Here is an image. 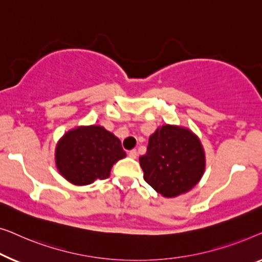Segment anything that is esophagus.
<instances>
[{"label": "esophagus", "mask_w": 262, "mask_h": 262, "mask_svg": "<svg viewBox=\"0 0 262 262\" xmlns=\"http://www.w3.org/2000/svg\"><path fill=\"white\" fill-rule=\"evenodd\" d=\"M128 156H129L132 159H136L138 158V150L136 149H132L129 150V153H128Z\"/></svg>", "instance_id": "34e87169"}]
</instances>
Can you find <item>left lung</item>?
Here are the masks:
<instances>
[{"label": "left lung", "instance_id": "1", "mask_svg": "<svg viewBox=\"0 0 262 262\" xmlns=\"http://www.w3.org/2000/svg\"><path fill=\"white\" fill-rule=\"evenodd\" d=\"M143 179L158 193L173 198L189 192L205 171L201 140L186 127L164 124L149 136L145 156L140 157Z\"/></svg>", "mask_w": 262, "mask_h": 262}]
</instances>
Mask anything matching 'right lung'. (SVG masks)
<instances>
[{
	"mask_svg": "<svg viewBox=\"0 0 262 262\" xmlns=\"http://www.w3.org/2000/svg\"><path fill=\"white\" fill-rule=\"evenodd\" d=\"M126 152L120 139L98 124L79 126L59 139L54 160L59 173L73 185L84 186L110 176Z\"/></svg>",
	"mask_w": 262,
	"mask_h": 262,
	"instance_id": "1",
	"label": "right lung"
}]
</instances>
